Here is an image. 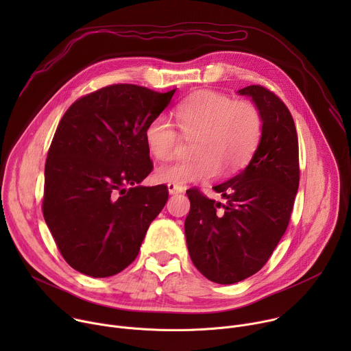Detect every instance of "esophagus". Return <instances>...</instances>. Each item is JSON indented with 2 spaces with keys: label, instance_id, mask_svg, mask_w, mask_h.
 I'll list each match as a JSON object with an SVG mask.
<instances>
[{
  "label": "esophagus",
  "instance_id": "1",
  "mask_svg": "<svg viewBox=\"0 0 351 351\" xmlns=\"http://www.w3.org/2000/svg\"><path fill=\"white\" fill-rule=\"evenodd\" d=\"M168 190H169V194H179V193H183V191H184V187H183V186H178V184L168 183Z\"/></svg>",
  "mask_w": 351,
  "mask_h": 351
}]
</instances>
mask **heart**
Wrapping results in <instances>:
<instances>
[{
    "label": "heart",
    "mask_w": 351,
    "mask_h": 351,
    "mask_svg": "<svg viewBox=\"0 0 351 351\" xmlns=\"http://www.w3.org/2000/svg\"><path fill=\"white\" fill-rule=\"evenodd\" d=\"M173 117L182 136L194 138L190 149L194 158L161 167L156 176L164 183L182 186L217 175L232 176L253 158L263 136V118L253 103L234 101L213 90L186 97ZM144 140L156 160L169 161L176 156L180 135L165 117H156L148 122Z\"/></svg>",
    "instance_id": "heart-1"
}]
</instances>
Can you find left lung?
Here are the masks:
<instances>
[{
  "mask_svg": "<svg viewBox=\"0 0 351 351\" xmlns=\"http://www.w3.org/2000/svg\"><path fill=\"white\" fill-rule=\"evenodd\" d=\"M263 118V136L244 171L214 187L225 204L197 187L186 193L189 254L207 279L232 285L258 272L287 229L300 182L298 138L282 99L261 84L247 86Z\"/></svg>",
  "mask_w": 351,
  "mask_h": 351,
  "instance_id": "obj_1",
  "label": "left lung"
}]
</instances>
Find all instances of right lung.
<instances>
[{
    "instance_id": "1",
    "label": "right lung",
    "mask_w": 351,
    "mask_h": 351,
    "mask_svg": "<svg viewBox=\"0 0 351 351\" xmlns=\"http://www.w3.org/2000/svg\"><path fill=\"white\" fill-rule=\"evenodd\" d=\"M175 90L111 84L66 110L44 169L43 215L64 260L107 278L129 267L169 195L165 184L137 186L154 165L144 130Z\"/></svg>"
}]
</instances>
